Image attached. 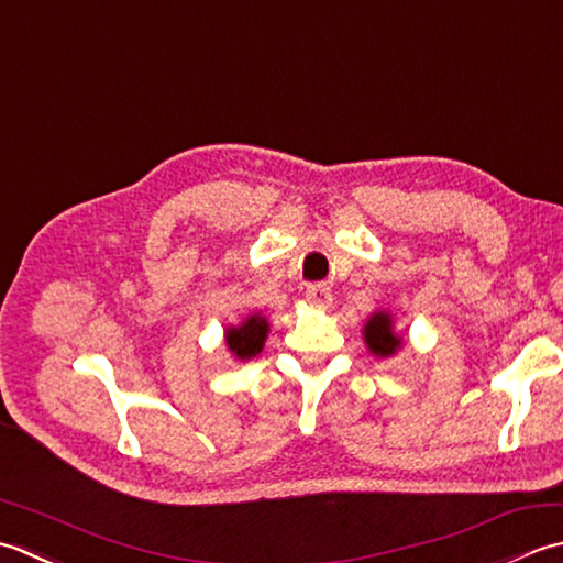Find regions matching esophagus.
Here are the masks:
<instances>
[{"label":"esophagus","instance_id":"obj_1","mask_svg":"<svg viewBox=\"0 0 563 563\" xmlns=\"http://www.w3.org/2000/svg\"><path fill=\"white\" fill-rule=\"evenodd\" d=\"M306 298H308V301H311L313 306L325 308V306H330V301H332V291H330L328 284H311V286H308V289H306Z\"/></svg>","mask_w":563,"mask_h":563}]
</instances>
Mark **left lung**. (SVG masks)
I'll list each match as a JSON object with an SVG mask.
<instances>
[{"label":"left lung","instance_id":"8db88e82","mask_svg":"<svg viewBox=\"0 0 563 563\" xmlns=\"http://www.w3.org/2000/svg\"><path fill=\"white\" fill-rule=\"evenodd\" d=\"M362 338L374 357L386 360L404 347V335L394 330V318L388 311H374L362 328Z\"/></svg>","mask_w":563,"mask_h":563}]
</instances>
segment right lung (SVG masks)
Here are the masks:
<instances>
[{"mask_svg": "<svg viewBox=\"0 0 563 563\" xmlns=\"http://www.w3.org/2000/svg\"><path fill=\"white\" fill-rule=\"evenodd\" d=\"M267 335H269V320L262 313H252L243 320V323L225 328L223 338H225V347L231 350L233 357L240 362H247L262 352Z\"/></svg>", "mask_w": 563, "mask_h": 563, "instance_id": "right-lung-1", "label": "right lung"}]
</instances>
